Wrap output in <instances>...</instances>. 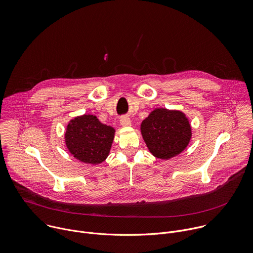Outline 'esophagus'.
<instances>
[{"label": "esophagus", "instance_id": "1", "mask_svg": "<svg viewBox=\"0 0 253 253\" xmlns=\"http://www.w3.org/2000/svg\"><path fill=\"white\" fill-rule=\"evenodd\" d=\"M120 122H121V125L123 126H129L130 125H131V122H130V120H129V118L128 117H122L121 118V120H120Z\"/></svg>", "mask_w": 253, "mask_h": 253}]
</instances>
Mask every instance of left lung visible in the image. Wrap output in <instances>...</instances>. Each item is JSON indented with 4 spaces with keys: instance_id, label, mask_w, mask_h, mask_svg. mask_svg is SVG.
<instances>
[{
    "instance_id": "1",
    "label": "left lung",
    "mask_w": 253,
    "mask_h": 253,
    "mask_svg": "<svg viewBox=\"0 0 253 253\" xmlns=\"http://www.w3.org/2000/svg\"><path fill=\"white\" fill-rule=\"evenodd\" d=\"M140 129L150 153L163 160L180 154L191 137L188 120L178 111L157 109L142 122Z\"/></svg>"
}]
</instances>
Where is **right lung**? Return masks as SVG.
<instances>
[{
	"label": "right lung",
	"instance_id": "obj_1",
	"mask_svg": "<svg viewBox=\"0 0 253 253\" xmlns=\"http://www.w3.org/2000/svg\"><path fill=\"white\" fill-rule=\"evenodd\" d=\"M115 129L103 125L95 116L84 115L70 122L66 131V144L79 161L96 165L109 156Z\"/></svg>",
	"mask_w": 253,
	"mask_h": 253
}]
</instances>
